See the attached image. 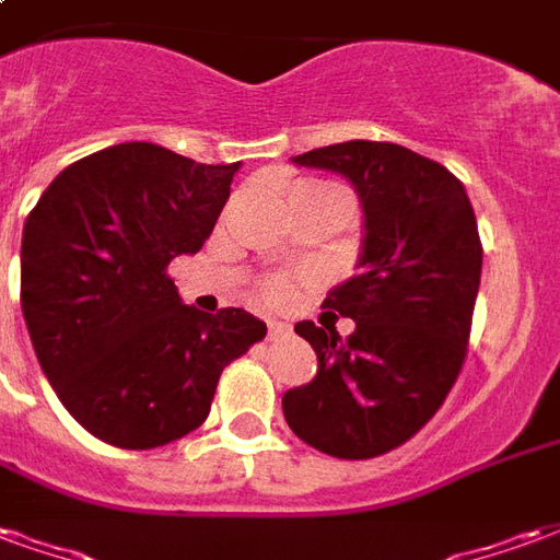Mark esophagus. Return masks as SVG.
I'll return each instance as SVG.
<instances>
[{
    "label": "esophagus",
    "instance_id": "esophagus-1",
    "mask_svg": "<svg viewBox=\"0 0 560 560\" xmlns=\"http://www.w3.org/2000/svg\"><path fill=\"white\" fill-rule=\"evenodd\" d=\"M291 336V324H281V320H269V341L288 339Z\"/></svg>",
    "mask_w": 560,
    "mask_h": 560
}]
</instances>
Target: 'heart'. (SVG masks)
Here are the masks:
<instances>
[{
  "label": "heart",
  "instance_id": "heart-1",
  "mask_svg": "<svg viewBox=\"0 0 560 560\" xmlns=\"http://www.w3.org/2000/svg\"><path fill=\"white\" fill-rule=\"evenodd\" d=\"M288 195H317V197H336L341 200L348 212H351V197L345 188L329 183H317V179H305V183H296L288 191ZM296 300V281L291 276H267V279L257 284V303L267 305V308H288V305Z\"/></svg>",
  "mask_w": 560,
  "mask_h": 560
}]
</instances>
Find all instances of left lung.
I'll list each match as a JSON object with an SVG mask.
<instances>
[{"mask_svg":"<svg viewBox=\"0 0 560 560\" xmlns=\"http://www.w3.org/2000/svg\"><path fill=\"white\" fill-rule=\"evenodd\" d=\"M293 161L357 185L365 240L363 272L327 293L320 327H293L317 375L284 393V420L327 456H384L432 420L468 357L482 269L474 207L444 164L399 143L348 140ZM332 311L358 324L351 337Z\"/></svg>","mask_w":560,"mask_h":560,"instance_id":"left-lung-1","label":"left lung"}]
</instances>
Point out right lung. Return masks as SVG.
<instances>
[{"mask_svg": "<svg viewBox=\"0 0 560 560\" xmlns=\"http://www.w3.org/2000/svg\"><path fill=\"white\" fill-rule=\"evenodd\" d=\"M236 164L116 143L68 164L23 228L20 305L32 348L74 420L152 450L209 417L224 365L267 336L243 308L179 303L167 267L203 248Z\"/></svg>", "mask_w": 560, "mask_h": 560, "instance_id": "1", "label": "right lung"}]
</instances>
